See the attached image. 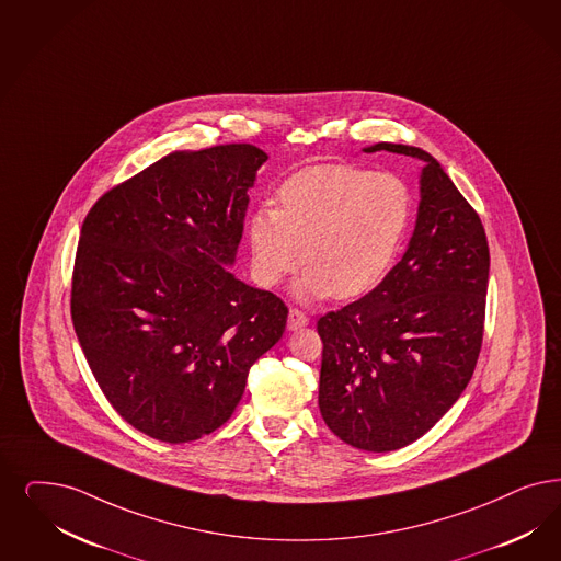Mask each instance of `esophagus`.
<instances>
[{"mask_svg":"<svg viewBox=\"0 0 561 561\" xmlns=\"http://www.w3.org/2000/svg\"><path fill=\"white\" fill-rule=\"evenodd\" d=\"M307 325H309V317L300 310L290 309V312H288V329L298 331V329L307 328Z\"/></svg>","mask_w":561,"mask_h":561,"instance_id":"obj_1","label":"esophagus"}]
</instances>
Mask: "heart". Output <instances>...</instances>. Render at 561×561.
<instances>
[{"label":"heart","instance_id":"b5f03b06","mask_svg":"<svg viewBox=\"0 0 561 561\" xmlns=\"http://www.w3.org/2000/svg\"><path fill=\"white\" fill-rule=\"evenodd\" d=\"M275 201V209H259L247 228L252 277L275 288L302 261L307 270L291 288L300 302L356 300L377 290L402 252L414 213L400 175L348 163L291 175Z\"/></svg>","mask_w":561,"mask_h":561}]
</instances>
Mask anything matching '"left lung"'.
<instances>
[{
    "mask_svg": "<svg viewBox=\"0 0 561 561\" xmlns=\"http://www.w3.org/2000/svg\"><path fill=\"white\" fill-rule=\"evenodd\" d=\"M363 151L421 159V201L407 251L383 284L317 323L319 410L342 442L393 451L423 437L474 373L489 247L479 215L433 154L393 142Z\"/></svg>",
    "mask_w": 561,
    "mask_h": 561,
    "instance_id": "obj_1",
    "label": "left lung"
}]
</instances>
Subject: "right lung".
<instances>
[{"mask_svg":"<svg viewBox=\"0 0 561 561\" xmlns=\"http://www.w3.org/2000/svg\"><path fill=\"white\" fill-rule=\"evenodd\" d=\"M265 161L249 142L174 151L82 224L70 300L80 348L117 414L159 442L224 425L284 335L286 305L230 271Z\"/></svg>","mask_w":561,"mask_h":561,"instance_id":"right-lung-1","label":"right lung"}]
</instances>
